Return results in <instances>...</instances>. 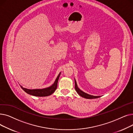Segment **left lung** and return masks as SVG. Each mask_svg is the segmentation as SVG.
Returning <instances> with one entry per match:
<instances>
[{
  "label": "left lung",
  "mask_w": 133,
  "mask_h": 133,
  "mask_svg": "<svg viewBox=\"0 0 133 133\" xmlns=\"http://www.w3.org/2000/svg\"><path fill=\"white\" fill-rule=\"evenodd\" d=\"M75 89L76 90V92L78 93V94H79L81 96L84 97V98H86V99H96V98H99V97H100V96H93V95H89L88 94H87L85 92H83V91H82L81 90H80L78 88L77 84H76V82L75 80Z\"/></svg>",
  "instance_id": "1"
}]
</instances>
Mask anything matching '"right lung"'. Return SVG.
<instances>
[{"label": "right lung", "mask_w": 133, "mask_h": 133, "mask_svg": "<svg viewBox=\"0 0 133 133\" xmlns=\"http://www.w3.org/2000/svg\"><path fill=\"white\" fill-rule=\"evenodd\" d=\"M61 73H60L57 76V79H56L55 82H54L53 84L50 87L43 88V89H27L23 87L22 86L20 87L24 90V91L27 93V94L33 95V96H47L51 95L53 94L55 90H56L57 88V85H58V82L59 78V76L60 75Z\"/></svg>", "instance_id": "right-lung-1"}]
</instances>
